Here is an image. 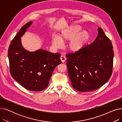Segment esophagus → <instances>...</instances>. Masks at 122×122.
Returning a JSON list of instances; mask_svg holds the SVG:
<instances>
[{
  "instance_id": "1",
  "label": "esophagus",
  "mask_w": 122,
  "mask_h": 122,
  "mask_svg": "<svg viewBox=\"0 0 122 122\" xmlns=\"http://www.w3.org/2000/svg\"><path fill=\"white\" fill-rule=\"evenodd\" d=\"M60 59H61V60L62 62H64L65 61L66 58V57H65V56L61 55V57H60Z\"/></svg>"
}]
</instances>
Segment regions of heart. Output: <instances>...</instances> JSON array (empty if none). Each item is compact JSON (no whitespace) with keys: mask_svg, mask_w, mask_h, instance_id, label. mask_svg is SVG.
<instances>
[{"mask_svg":"<svg viewBox=\"0 0 122 122\" xmlns=\"http://www.w3.org/2000/svg\"><path fill=\"white\" fill-rule=\"evenodd\" d=\"M81 28L78 25H73L63 30L59 36H53L51 39V43L54 48L57 49L62 46V42L70 41L68 47L72 52H76L81 50L87 43L89 34L86 30L81 32Z\"/></svg>","mask_w":122,"mask_h":122,"instance_id":"heart-1","label":"heart"}]
</instances>
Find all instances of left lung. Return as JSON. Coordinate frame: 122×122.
Listing matches in <instances>:
<instances>
[{"instance_id": "left-lung-1", "label": "left lung", "mask_w": 122, "mask_h": 122, "mask_svg": "<svg viewBox=\"0 0 122 122\" xmlns=\"http://www.w3.org/2000/svg\"><path fill=\"white\" fill-rule=\"evenodd\" d=\"M94 41L78 52L66 54L68 73L75 90L92 91L110 78L114 52L112 42L101 28Z\"/></svg>"}]
</instances>
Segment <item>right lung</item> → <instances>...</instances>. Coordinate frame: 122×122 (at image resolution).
<instances>
[{
    "mask_svg": "<svg viewBox=\"0 0 122 122\" xmlns=\"http://www.w3.org/2000/svg\"><path fill=\"white\" fill-rule=\"evenodd\" d=\"M32 23L30 21L24 25L14 37L8 56L12 78L28 90L40 92L47 87L54 69L62 62L59 53L42 49L30 52L23 47L21 37Z\"/></svg>",
    "mask_w": 122,
    "mask_h": 122,
    "instance_id": "right-lung-1",
    "label": "right lung"
}]
</instances>
